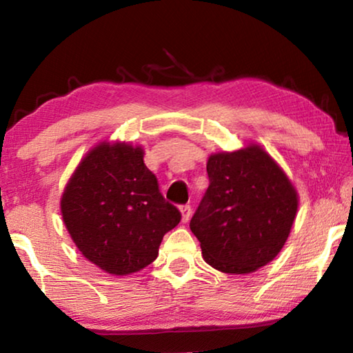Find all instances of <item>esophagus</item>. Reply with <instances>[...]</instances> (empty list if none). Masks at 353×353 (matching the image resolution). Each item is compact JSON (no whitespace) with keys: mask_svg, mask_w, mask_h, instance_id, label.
<instances>
[{"mask_svg":"<svg viewBox=\"0 0 353 353\" xmlns=\"http://www.w3.org/2000/svg\"><path fill=\"white\" fill-rule=\"evenodd\" d=\"M181 213H182V223H188V219L191 216V207L181 205Z\"/></svg>","mask_w":353,"mask_h":353,"instance_id":"34e87169","label":"esophagus"}]
</instances>
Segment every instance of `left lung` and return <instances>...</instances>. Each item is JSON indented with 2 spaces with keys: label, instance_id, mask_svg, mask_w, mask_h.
<instances>
[{
  "label": "left lung",
  "instance_id": "left-lung-1",
  "mask_svg": "<svg viewBox=\"0 0 353 353\" xmlns=\"http://www.w3.org/2000/svg\"><path fill=\"white\" fill-rule=\"evenodd\" d=\"M210 185L190 229L214 270L249 274L274 260L294 223L297 193L265 149L252 145L208 157Z\"/></svg>",
  "mask_w": 353,
  "mask_h": 353
}]
</instances>
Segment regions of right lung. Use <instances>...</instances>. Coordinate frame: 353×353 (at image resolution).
Masks as SVG:
<instances>
[{"instance_id":"right-lung-1","label":"right lung","mask_w":353,"mask_h":353,"mask_svg":"<svg viewBox=\"0 0 353 353\" xmlns=\"http://www.w3.org/2000/svg\"><path fill=\"white\" fill-rule=\"evenodd\" d=\"M143 154L129 143H101L77 165L62 194V218L77 249L113 276L151 265L163 235L182 218L160 193Z\"/></svg>"}]
</instances>
